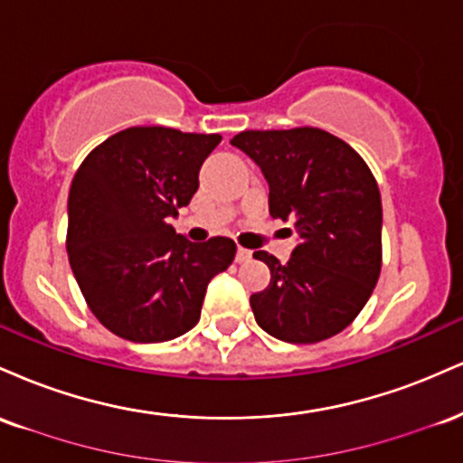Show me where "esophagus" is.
<instances>
[{"instance_id":"obj_1","label":"esophagus","mask_w":463,"mask_h":463,"mask_svg":"<svg viewBox=\"0 0 463 463\" xmlns=\"http://www.w3.org/2000/svg\"><path fill=\"white\" fill-rule=\"evenodd\" d=\"M235 259H237V263H246V261H250V259H252V252H250V250H246V248H237Z\"/></svg>"}]
</instances>
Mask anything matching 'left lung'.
<instances>
[{
    "label": "left lung",
    "mask_w": 463,
    "mask_h": 463,
    "mask_svg": "<svg viewBox=\"0 0 463 463\" xmlns=\"http://www.w3.org/2000/svg\"><path fill=\"white\" fill-rule=\"evenodd\" d=\"M231 143L261 167L269 215L298 235L287 263L254 252L272 274L250 296L254 320L280 342L333 337L359 316L379 280V184L346 141L320 128L246 130Z\"/></svg>",
    "instance_id": "obj_1"
}]
</instances>
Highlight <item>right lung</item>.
Segmentation results:
<instances>
[{
    "instance_id": "add662e5",
    "label": "right lung",
    "mask_w": 463,
    "mask_h": 463,
    "mask_svg": "<svg viewBox=\"0 0 463 463\" xmlns=\"http://www.w3.org/2000/svg\"><path fill=\"white\" fill-rule=\"evenodd\" d=\"M220 135L135 126L99 143L69 189L67 254L80 291L110 333L169 342L200 320L206 285L235 259L228 237L176 235L169 217L198 191Z\"/></svg>"
}]
</instances>
